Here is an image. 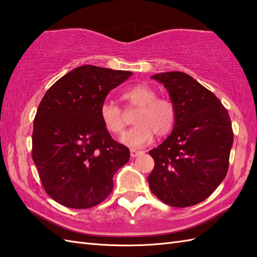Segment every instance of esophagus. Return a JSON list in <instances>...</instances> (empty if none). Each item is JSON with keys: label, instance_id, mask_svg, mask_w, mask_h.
<instances>
[{"label": "esophagus", "instance_id": "34e87169", "mask_svg": "<svg viewBox=\"0 0 257 257\" xmlns=\"http://www.w3.org/2000/svg\"><path fill=\"white\" fill-rule=\"evenodd\" d=\"M144 151H139V150H136V149H132L130 150V156H132V158H136L138 157L140 155H143Z\"/></svg>", "mask_w": 257, "mask_h": 257}]
</instances>
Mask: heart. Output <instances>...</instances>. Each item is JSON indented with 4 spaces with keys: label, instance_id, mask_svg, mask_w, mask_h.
<instances>
[{
    "label": "heart",
    "instance_id": "1",
    "mask_svg": "<svg viewBox=\"0 0 257 257\" xmlns=\"http://www.w3.org/2000/svg\"><path fill=\"white\" fill-rule=\"evenodd\" d=\"M157 91L148 85H135L122 91V99L129 108H137L133 122L120 140L132 148H141L151 143L154 134L163 137L171 132L176 121V108L168 98L157 97ZM100 119L109 133L120 135L124 128L122 110L112 101H105L100 107Z\"/></svg>",
    "mask_w": 257,
    "mask_h": 257
}]
</instances>
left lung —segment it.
Segmentation results:
<instances>
[{
    "label": "left lung",
    "instance_id": "obj_1",
    "mask_svg": "<svg viewBox=\"0 0 257 257\" xmlns=\"http://www.w3.org/2000/svg\"><path fill=\"white\" fill-rule=\"evenodd\" d=\"M166 87L176 108L171 135L149 151L155 168L151 192L166 204L187 207L204 201L224 180L233 145L228 112L214 94L182 72L151 77Z\"/></svg>",
    "mask_w": 257,
    "mask_h": 257
}]
</instances>
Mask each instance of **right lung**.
<instances>
[{
	"mask_svg": "<svg viewBox=\"0 0 257 257\" xmlns=\"http://www.w3.org/2000/svg\"><path fill=\"white\" fill-rule=\"evenodd\" d=\"M132 72L92 65L59 78L37 108L32 158L46 193L59 204L88 209L111 193L113 174L128 162L127 147L114 141L100 119L108 92Z\"/></svg>",
	"mask_w": 257,
	"mask_h": 257,
	"instance_id": "obj_1",
	"label": "right lung"
}]
</instances>
